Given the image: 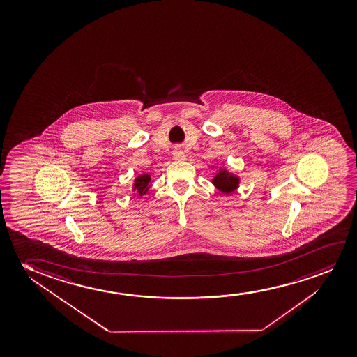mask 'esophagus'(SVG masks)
Wrapping results in <instances>:
<instances>
[{"label":"esophagus","mask_w":357,"mask_h":357,"mask_svg":"<svg viewBox=\"0 0 357 357\" xmlns=\"http://www.w3.org/2000/svg\"><path fill=\"white\" fill-rule=\"evenodd\" d=\"M173 158L176 160V161H183V160H185V155H184V152L181 149H176L173 151Z\"/></svg>","instance_id":"34e87169"}]
</instances>
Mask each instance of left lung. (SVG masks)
Segmentation results:
<instances>
[{
  "label": "left lung",
  "instance_id": "1",
  "mask_svg": "<svg viewBox=\"0 0 357 357\" xmlns=\"http://www.w3.org/2000/svg\"><path fill=\"white\" fill-rule=\"evenodd\" d=\"M213 184H215L218 190L223 191V192H233L238 186L239 179L238 176L229 174L227 171H220L217 176L213 178Z\"/></svg>",
  "mask_w": 357,
  "mask_h": 357
}]
</instances>
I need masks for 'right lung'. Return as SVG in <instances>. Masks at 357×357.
Wrapping results in <instances>:
<instances>
[{"instance_id":"add662e5","label":"right lung","mask_w":357,"mask_h":357,"mask_svg":"<svg viewBox=\"0 0 357 357\" xmlns=\"http://www.w3.org/2000/svg\"><path fill=\"white\" fill-rule=\"evenodd\" d=\"M150 176L149 174H142V176H137L135 179V184H134V189L139 192V194H145L149 188H150Z\"/></svg>"}]
</instances>
